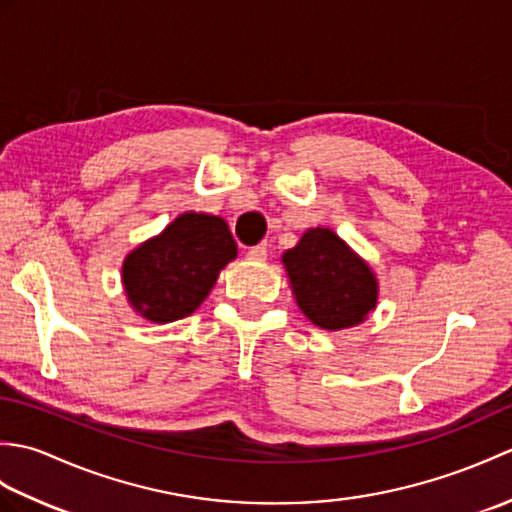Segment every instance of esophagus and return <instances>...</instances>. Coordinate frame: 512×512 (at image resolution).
I'll return each mask as SVG.
<instances>
[{
	"label": "esophagus",
	"mask_w": 512,
	"mask_h": 512,
	"mask_svg": "<svg viewBox=\"0 0 512 512\" xmlns=\"http://www.w3.org/2000/svg\"><path fill=\"white\" fill-rule=\"evenodd\" d=\"M266 255H268L266 244H257V246H253V248L248 250V257L253 259V262H264Z\"/></svg>",
	"instance_id": "34e87169"
}]
</instances>
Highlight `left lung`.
Masks as SVG:
<instances>
[{
	"instance_id": "8db88e82",
	"label": "left lung",
	"mask_w": 512,
	"mask_h": 512,
	"mask_svg": "<svg viewBox=\"0 0 512 512\" xmlns=\"http://www.w3.org/2000/svg\"><path fill=\"white\" fill-rule=\"evenodd\" d=\"M281 264L299 310L321 330L354 328L376 310V273L328 226L308 228Z\"/></svg>"
}]
</instances>
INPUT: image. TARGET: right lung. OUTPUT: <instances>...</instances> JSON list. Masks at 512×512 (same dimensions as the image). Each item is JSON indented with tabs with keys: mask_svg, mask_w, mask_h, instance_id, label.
Here are the masks:
<instances>
[{
	"mask_svg": "<svg viewBox=\"0 0 512 512\" xmlns=\"http://www.w3.org/2000/svg\"><path fill=\"white\" fill-rule=\"evenodd\" d=\"M235 257L237 244L220 215L180 213L123 259L127 303L149 323L189 317Z\"/></svg>",
	"mask_w": 512,
	"mask_h": 512,
	"instance_id": "right-lung-1",
	"label": "right lung"
}]
</instances>
